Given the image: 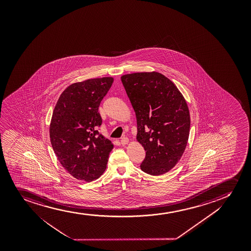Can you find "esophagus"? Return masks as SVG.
Instances as JSON below:
<instances>
[{"mask_svg":"<svg viewBox=\"0 0 251 251\" xmlns=\"http://www.w3.org/2000/svg\"><path fill=\"white\" fill-rule=\"evenodd\" d=\"M121 143L122 146L128 144V143H129V139L127 138V137H123V138L121 140Z\"/></svg>","mask_w":251,"mask_h":251,"instance_id":"esophagus-1","label":"esophagus"}]
</instances>
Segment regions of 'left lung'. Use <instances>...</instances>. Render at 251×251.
<instances>
[{"instance_id": "8db88e82", "label": "left lung", "mask_w": 251, "mask_h": 251, "mask_svg": "<svg viewBox=\"0 0 251 251\" xmlns=\"http://www.w3.org/2000/svg\"><path fill=\"white\" fill-rule=\"evenodd\" d=\"M121 82L136 113V141L146 151L141 169L152 176L165 174L175 167L187 147L190 130L187 102L160 73L125 75Z\"/></svg>"}]
</instances>
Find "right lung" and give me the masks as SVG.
Returning a JSON list of instances; mask_svg holds the SVG:
<instances>
[{
    "instance_id": "obj_1",
    "label": "right lung",
    "mask_w": 251,
    "mask_h": 251,
    "mask_svg": "<svg viewBox=\"0 0 251 251\" xmlns=\"http://www.w3.org/2000/svg\"><path fill=\"white\" fill-rule=\"evenodd\" d=\"M112 77L90 78L69 85L61 94L49 127L58 161L75 178L92 182L106 169L114 145L98 131L99 106L112 85Z\"/></svg>"
}]
</instances>
